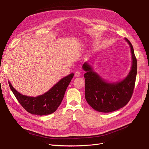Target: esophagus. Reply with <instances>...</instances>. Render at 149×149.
Segmentation results:
<instances>
[{"instance_id":"1","label":"esophagus","mask_w":149,"mask_h":149,"mask_svg":"<svg viewBox=\"0 0 149 149\" xmlns=\"http://www.w3.org/2000/svg\"><path fill=\"white\" fill-rule=\"evenodd\" d=\"M74 75H75V76H76V77H79V76H80V75H81V72L79 71H76V72H75V74H74Z\"/></svg>"}]
</instances>
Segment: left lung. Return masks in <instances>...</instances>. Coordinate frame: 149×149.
<instances>
[{
	"mask_svg": "<svg viewBox=\"0 0 149 149\" xmlns=\"http://www.w3.org/2000/svg\"><path fill=\"white\" fill-rule=\"evenodd\" d=\"M132 52V66L128 76L123 80L109 83L103 79L87 62L82 65L86 71L85 98L88 104L98 112H111L125 106L132 97L137 74V60L133 47L127 39Z\"/></svg>",
	"mask_w": 149,
	"mask_h": 149,
	"instance_id": "left-lung-1",
	"label": "left lung"
}]
</instances>
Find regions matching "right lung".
Returning <instances> with one entry per match:
<instances>
[{
    "mask_svg": "<svg viewBox=\"0 0 149 149\" xmlns=\"http://www.w3.org/2000/svg\"><path fill=\"white\" fill-rule=\"evenodd\" d=\"M73 76V73H71L64 77L47 92L35 97L23 95L16 91L10 82L8 84L17 101L28 112L45 116L54 112L60 106Z\"/></svg>",
    "mask_w": 149,
    "mask_h": 149,
    "instance_id": "1",
    "label": "right lung"
}]
</instances>
